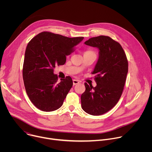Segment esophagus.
<instances>
[{
	"mask_svg": "<svg viewBox=\"0 0 152 152\" xmlns=\"http://www.w3.org/2000/svg\"><path fill=\"white\" fill-rule=\"evenodd\" d=\"M79 83V81L78 80H77V79H73V83L74 85H76V84H77Z\"/></svg>",
	"mask_w": 152,
	"mask_h": 152,
	"instance_id": "esophagus-1",
	"label": "esophagus"
}]
</instances>
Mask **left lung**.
<instances>
[{"label": "left lung", "instance_id": "8db88e82", "mask_svg": "<svg viewBox=\"0 0 152 152\" xmlns=\"http://www.w3.org/2000/svg\"><path fill=\"white\" fill-rule=\"evenodd\" d=\"M84 43L99 49V58L92 72L96 75L97 85L93 87L85 83L81 106L86 113L100 115L118 102L128 72V62L121 46L110 37H93Z\"/></svg>", "mask_w": 152, "mask_h": 152}]
</instances>
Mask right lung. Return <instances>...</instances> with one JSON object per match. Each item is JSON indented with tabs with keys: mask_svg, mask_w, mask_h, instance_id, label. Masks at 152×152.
Segmentation results:
<instances>
[{
	"mask_svg": "<svg viewBox=\"0 0 152 152\" xmlns=\"http://www.w3.org/2000/svg\"><path fill=\"white\" fill-rule=\"evenodd\" d=\"M83 37L69 38L49 32L34 37L26 49L23 79L26 93L38 109L46 112L55 111L62 105L73 86L70 76L58 82L53 73L55 66L64 65Z\"/></svg>",
	"mask_w": 152,
	"mask_h": 152,
	"instance_id": "1",
	"label": "right lung"
}]
</instances>
